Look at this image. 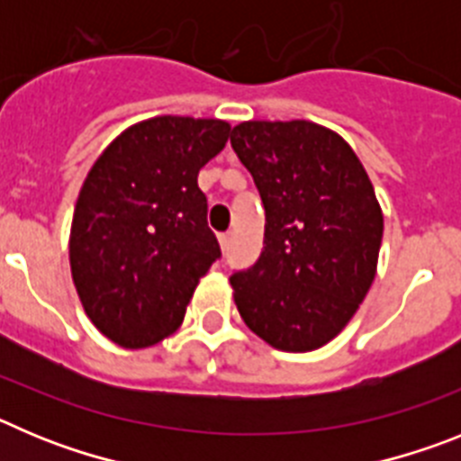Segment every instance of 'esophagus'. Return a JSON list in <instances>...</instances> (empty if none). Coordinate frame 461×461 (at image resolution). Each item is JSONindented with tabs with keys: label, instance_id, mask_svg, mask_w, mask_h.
I'll use <instances>...</instances> for the list:
<instances>
[{
	"label": "esophagus",
	"instance_id": "esophagus-1",
	"mask_svg": "<svg viewBox=\"0 0 461 461\" xmlns=\"http://www.w3.org/2000/svg\"><path fill=\"white\" fill-rule=\"evenodd\" d=\"M219 244H221V249H228V244H230V233L219 235Z\"/></svg>",
	"mask_w": 461,
	"mask_h": 461
}]
</instances>
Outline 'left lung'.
<instances>
[{"label":"left lung","mask_w":461,"mask_h":461,"mask_svg":"<svg viewBox=\"0 0 461 461\" xmlns=\"http://www.w3.org/2000/svg\"><path fill=\"white\" fill-rule=\"evenodd\" d=\"M266 207L260 258L230 276L247 328L279 351H316L353 319L376 276L383 212L339 133L307 120L230 133Z\"/></svg>","instance_id":"left-lung-1"}]
</instances>
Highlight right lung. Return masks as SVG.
<instances>
[{"label":"right lung","mask_w":461,"mask_h":461,"mask_svg":"<svg viewBox=\"0 0 461 461\" xmlns=\"http://www.w3.org/2000/svg\"><path fill=\"white\" fill-rule=\"evenodd\" d=\"M223 120L158 115L129 126L94 161L73 210L68 260L85 313L124 348H148L185 321L221 256L198 170L226 148Z\"/></svg>","instance_id":"1"}]
</instances>
